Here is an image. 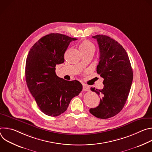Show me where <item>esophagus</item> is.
<instances>
[{"label": "esophagus", "instance_id": "1", "mask_svg": "<svg viewBox=\"0 0 152 152\" xmlns=\"http://www.w3.org/2000/svg\"><path fill=\"white\" fill-rule=\"evenodd\" d=\"M83 90L85 91H90L89 86L88 85H86L85 84H83Z\"/></svg>", "mask_w": 152, "mask_h": 152}]
</instances>
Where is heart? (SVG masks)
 I'll return each instance as SVG.
<instances>
[{
  "label": "heart",
  "instance_id": "1",
  "mask_svg": "<svg viewBox=\"0 0 152 152\" xmlns=\"http://www.w3.org/2000/svg\"><path fill=\"white\" fill-rule=\"evenodd\" d=\"M79 48L82 53L90 51L94 52L95 50V46L93 43L87 39L84 40L82 42H80Z\"/></svg>",
  "mask_w": 152,
  "mask_h": 152
}]
</instances>
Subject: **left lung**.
<instances>
[{
	"instance_id": "8db88e82",
	"label": "left lung",
	"mask_w": 152,
	"mask_h": 152,
	"mask_svg": "<svg viewBox=\"0 0 152 152\" xmlns=\"http://www.w3.org/2000/svg\"><path fill=\"white\" fill-rule=\"evenodd\" d=\"M97 39L100 58L97 72L104 79L102 90L91 88L101 97L98 106L90 113L97 118L106 119L118 114L128 97L133 80V71L127 52L119 43L104 35L93 37Z\"/></svg>"
}]
</instances>
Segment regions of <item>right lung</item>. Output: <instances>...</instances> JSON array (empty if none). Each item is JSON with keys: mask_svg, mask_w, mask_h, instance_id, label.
Here are the masks:
<instances>
[{"mask_svg": "<svg viewBox=\"0 0 152 152\" xmlns=\"http://www.w3.org/2000/svg\"><path fill=\"white\" fill-rule=\"evenodd\" d=\"M76 39L61 34H49L36 42L28 55L26 84L39 110L47 115L56 117L64 113L71 100L82 90L78 80L67 81L55 73L56 65L64 62L70 42Z\"/></svg>", "mask_w": 152, "mask_h": 152, "instance_id": "right-lung-1", "label": "right lung"}]
</instances>
